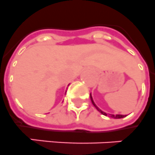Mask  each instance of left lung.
Segmentation results:
<instances>
[{
  "instance_id": "8db88e82",
  "label": "left lung",
  "mask_w": 155,
  "mask_h": 155,
  "mask_svg": "<svg viewBox=\"0 0 155 155\" xmlns=\"http://www.w3.org/2000/svg\"><path fill=\"white\" fill-rule=\"evenodd\" d=\"M91 102H92V104H93L94 106V107L96 108V109H97V110H98V111L100 112V113H101V114H103V115H107V114H106V113H104L103 111H102V110H99V109H98V108L97 107V106H96V105L95 104H94V101H93V99H92V97H91ZM110 117H113V118H115V119H119V118H123V117H125V115H120V114H117V115H114V114H110Z\"/></svg>"
}]
</instances>
